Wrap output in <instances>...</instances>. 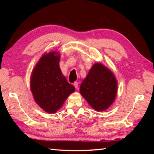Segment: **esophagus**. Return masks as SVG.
<instances>
[{"label":"esophagus","mask_w":154,"mask_h":154,"mask_svg":"<svg viewBox=\"0 0 154 154\" xmlns=\"http://www.w3.org/2000/svg\"><path fill=\"white\" fill-rule=\"evenodd\" d=\"M73 85L75 86V88H76V89H77L78 87H79V83L77 82H75L73 83Z\"/></svg>","instance_id":"1"}]
</instances>
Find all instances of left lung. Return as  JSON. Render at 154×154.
I'll return each mask as SVG.
<instances>
[{
	"label": "left lung",
	"mask_w": 154,
	"mask_h": 154,
	"mask_svg": "<svg viewBox=\"0 0 154 154\" xmlns=\"http://www.w3.org/2000/svg\"><path fill=\"white\" fill-rule=\"evenodd\" d=\"M118 82L114 74L103 64L93 65L80 85V93L96 111L107 109L114 102Z\"/></svg>",
	"instance_id": "obj_1"
}]
</instances>
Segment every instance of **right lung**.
I'll return each instance as SVG.
<instances>
[{
    "label": "right lung",
    "mask_w": 154,
    "mask_h": 154,
    "mask_svg": "<svg viewBox=\"0 0 154 154\" xmlns=\"http://www.w3.org/2000/svg\"><path fill=\"white\" fill-rule=\"evenodd\" d=\"M58 52L43 54L33 69L30 90L37 105L49 113L61 108L75 87L67 82L59 66Z\"/></svg>",
    "instance_id": "right-lung-1"
}]
</instances>
